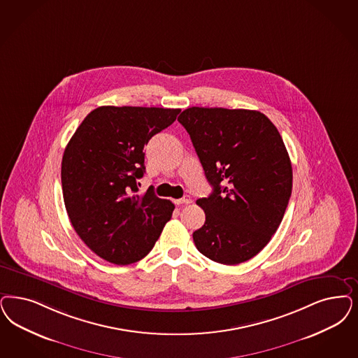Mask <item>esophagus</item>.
Instances as JSON below:
<instances>
[{"label":"esophagus","instance_id":"obj_1","mask_svg":"<svg viewBox=\"0 0 358 358\" xmlns=\"http://www.w3.org/2000/svg\"><path fill=\"white\" fill-rule=\"evenodd\" d=\"M192 202V197L190 196H185V197L180 198V199H176L174 203L176 205H187Z\"/></svg>","mask_w":358,"mask_h":358}]
</instances>
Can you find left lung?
<instances>
[{
  "instance_id": "1",
  "label": "left lung",
  "mask_w": 358,
  "mask_h": 358,
  "mask_svg": "<svg viewBox=\"0 0 358 358\" xmlns=\"http://www.w3.org/2000/svg\"><path fill=\"white\" fill-rule=\"evenodd\" d=\"M213 186L197 199L206 215L198 251L221 264L254 258L271 241L292 192L283 138L259 111L192 107L178 116Z\"/></svg>"
}]
</instances>
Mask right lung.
Masks as SVG:
<instances>
[{
  "mask_svg": "<svg viewBox=\"0 0 358 358\" xmlns=\"http://www.w3.org/2000/svg\"><path fill=\"white\" fill-rule=\"evenodd\" d=\"M178 108L103 106L90 112L64 149V206L76 234L101 259L131 264L148 255L174 205L153 190L137 194L144 147Z\"/></svg>",
  "mask_w": 358,
  "mask_h": 358,
  "instance_id": "obj_1",
  "label": "right lung"
}]
</instances>
